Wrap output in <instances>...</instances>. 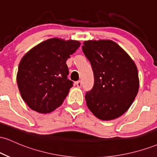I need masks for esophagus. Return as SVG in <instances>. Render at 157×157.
<instances>
[{
    "label": "esophagus",
    "mask_w": 157,
    "mask_h": 157,
    "mask_svg": "<svg viewBox=\"0 0 157 157\" xmlns=\"http://www.w3.org/2000/svg\"><path fill=\"white\" fill-rule=\"evenodd\" d=\"M76 85H77V87L80 88L81 86H82V82H81V80H78V81H77V82H76Z\"/></svg>",
    "instance_id": "obj_1"
}]
</instances>
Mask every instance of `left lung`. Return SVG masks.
I'll return each instance as SVG.
<instances>
[{
	"instance_id": "obj_1",
	"label": "left lung",
	"mask_w": 157,
	"mask_h": 157,
	"mask_svg": "<svg viewBox=\"0 0 157 157\" xmlns=\"http://www.w3.org/2000/svg\"><path fill=\"white\" fill-rule=\"evenodd\" d=\"M94 73L86 104L97 118L111 120L129 109L139 90L137 68L117 44L110 40L85 41L82 46Z\"/></svg>"
}]
</instances>
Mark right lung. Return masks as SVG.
<instances>
[{"mask_svg": "<svg viewBox=\"0 0 157 157\" xmlns=\"http://www.w3.org/2000/svg\"><path fill=\"white\" fill-rule=\"evenodd\" d=\"M80 46L77 40L52 38L23 56L17 82L23 100L30 109L49 113L63 102L73 86L72 81L68 79L66 60Z\"/></svg>", "mask_w": 157, "mask_h": 157, "instance_id": "obj_1", "label": "right lung"}]
</instances>
